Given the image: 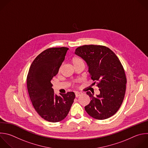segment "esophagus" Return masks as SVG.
Segmentation results:
<instances>
[{"label":"esophagus","instance_id":"obj_1","mask_svg":"<svg viewBox=\"0 0 148 148\" xmlns=\"http://www.w3.org/2000/svg\"><path fill=\"white\" fill-rule=\"evenodd\" d=\"M82 94V93H81V92H76V93H75V97H79V96H81Z\"/></svg>","mask_w":148,"mask_h":148}]
</instances>
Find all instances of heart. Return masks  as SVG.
<instances>
[{
	"label": "heart",
	"mask_w": 148,
	"mask_h": 148,
	"mask_svg": "<svg viewBox=\"0 0 148 148\" xmlns=\"http://www.w3.org/2000/svg\"><path fill=\"white\" fill-rule=\"evenodd\" d=\"M71 62L73 64V65L74 66H76L77 64H79V63H84L83 60L79 57H77V56H74L73 57L71 60Z\"/></svg>",
	"instance_id": "heart-1"
}]
</instances>
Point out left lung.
Instances as JSON below:
<instances>
[{
    "label": "left lung",
    "instance_id": "left-lung-1",
    "mask_svg": "<svg viewBox=\"0 0 148 148\" xmlns=\"http://www.w3.org/2000/svg\"><path fill=\"white\" fill-rule=\"evenodd\" d=\"M75 53L82 58L89 67L91 79L96 81L100 94H86L90 102L85 107L87 113L97 120L108 119L120 109L125 93L127 78L123 65L116 54L102 45H83Z\"/></svg>",
    "mask_w": 148,
    "mask_h": 148
}]
</instances>
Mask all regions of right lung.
Wrapping results in <instances>:
<instances>
[{"label":"right lung","mask_w":148,"mask_h":148,"mask_svg":"<svg viewBox=\"0 0 148 148\" xmlns=\"http://www.w3.org/2000/svg\"><path fill=\"white\" fill-rule=\"evenodd\" d=\"M68 47H51L34 59L27 77L28 92L38 114L49 122H59L67 116L75 98L73 92L55 95L51 80L59 72Z\"/></svg>","instance_id":"right-lung-1"}]
</instances>
